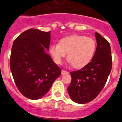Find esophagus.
Segmentation results:
<instances>
[{
    "label": "esophagus",
    "instance_id": "1",
    "mask_svg": "<svg viewBox=\"0 0 122 122\" xmlns=\"http://www.w3.org/2000/svg\"><path fill=\"white\" fill-rule=\"evenodd\" d=\"M68 73H69L68 72L66 71L62 70V75H65V74H68Z\"/></svg>",
    "mask_w": 122,
    "mask_h": 122
}]
</instances>
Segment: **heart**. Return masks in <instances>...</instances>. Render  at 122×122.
Segmentation results:
<instances>
[{
	"label": "heart",
	"instance_id": "b5f03b06",
	"mask_svg": "<svg viewBox=\"0 0 122 122\" xmlns=\"http://www.w3.org/2000/svg\"><path fill=\"white\" fill-rule=\"evenodd\" d=\"M97 44L93 38L83 35L65 36L59 43L52 44L49 52L55 63L61 64L68 53L67 59L74 68H82L89 64L95 53Z\"/></svg>",
	"mask_w": 122,
	"mask_h": 122
}]
</instances>
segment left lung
<instances>
[{"label": "left lung", "mask_w": 122, "mask_h": 122, "mask_svg": "<svg viewBox=\"0 0 122 122\" xmlns=\"http://www.w3.org/2000/svg\"><path fill=\"white\" fill-rule=\"evenodd\" d=\"M97 49L91 62L81 70L71 72L68 92L75 103L85 104L94 100L103 89L112 68L110 44L99 33H95Z\"/></svg>", "instance_id": "left-lung-1"}]
</instances>
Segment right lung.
I'll return each instance as SVG.
<instances>
[{
	"instance_id": "obj_1",
	"label": "right lung",
	"mask_w": 122,
	"mask_h": 122,
	"mask_svg": "<svg viewBox=\"0 0 122 122\" xmlns=\"http://www.w3.org/2000/svg\"><path fill=\"white\" fill-rule=\"evenodd\" d=\"M51 32L30 29L15 40L10 65L16 86L24 97L31 100L43 97L49 90L61 69L46 52Z\"/></svg>"
}]
</instances>
